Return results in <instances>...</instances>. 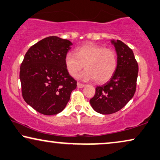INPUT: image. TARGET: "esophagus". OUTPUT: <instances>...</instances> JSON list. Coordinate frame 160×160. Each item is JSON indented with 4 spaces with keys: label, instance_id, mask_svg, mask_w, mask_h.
I'll return each mask as SVG.
<instances>
[{
    "label": "esophagus",
    "instance_id": "1",
    "mask_svg": "<svg viewBox=\"0 0 160 160\" xmlns=\"http://www.w3.org/2000/svg\"><path fill=\"white\" fill-rule=\"evenodd\" d=\"M77 87L78 88H83L85 87L84 84H80V83H77Z\"/></svg>",
    "mask_w": 160,
    "mask_h": 160
}]
</instances>
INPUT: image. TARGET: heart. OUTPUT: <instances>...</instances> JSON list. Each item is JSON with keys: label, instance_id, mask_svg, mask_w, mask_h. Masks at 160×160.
Returning <instances> with one entry per match:
<instances>
[{"label": "heart", "instance_id": "b5f03b06", "mask_svg": "<svg viewBox=\"0 0 160 160\" xmlns=\"http://www.w3.org/2000/svg\"><path fill=\"white\" fill-rule=\"evenodd\" d=\"M66 68L72 77H76L81 71L87 69L81 76L82 80H96L103 84L108 82L116 71L117 56L110 48L88 43L76 50V53L68 52L64 59Z\"/></svg>", "mask_w": 160, "mask_h": 160}]
</instances>
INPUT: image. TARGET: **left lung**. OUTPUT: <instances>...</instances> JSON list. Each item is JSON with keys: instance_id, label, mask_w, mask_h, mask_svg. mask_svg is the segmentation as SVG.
I'll return each mask as SVG.
<instances>
[{"instance_id": "1", "label": "left lung", "mask_w": 160, "mask_h": 160, "mask_svg": "<svg viewBox=\"0 0 160 160\" xmlns=\"http://www.w3.org/2000/svg\"><path fill=\"white\" fill-rule=\"evenodd\" d=\"M117 54V68L110 82L98 86L90 105L97 112L109 115L124 107L136 91L138 67L133 52L120 40H111Z\"/></svg>"}]
</instances>
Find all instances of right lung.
I'll list each match as a JSON object with an SVG mask.
<instances>
[{
    "instance_id": "obj_1",
    "label": "right lung",
    "mask_w": 160,
    "mask_h": 160,
    "mask_svg": "<svg viewBox=\"0 0 160 160\" xmlns=\"http://www.w3.org/2000/svg\"><path fill=\"white\" fill-rule=\"evenodd\" d=\"M73 43L55 36L32 46L20 67L22 96L41 114H58L70 99L76 82L66 68L65 56Z\"/></svg>"
}]
</instances>
